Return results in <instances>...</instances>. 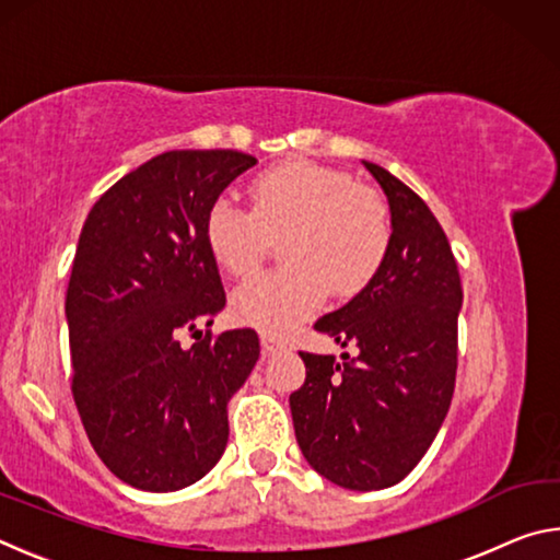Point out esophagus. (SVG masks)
<instances>
[{"label":"esophagus","instance_id":"34e87169","mask_svg":"<svg viewBox=\"0 0 560 560\" xmlns=\"http://www.w3.org/2000/svg\"><path fill=\"white\" fill-rule=\"evenodd\" d=\"M281 348V343L273 336H269V334H261V353L264 355H271L273 350H279Z\"/></svg>","mask_w":560,"mask_h":560}]
</instances>
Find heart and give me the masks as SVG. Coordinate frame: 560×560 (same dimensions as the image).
Wrapping results in <instances>:
<instances>
[{"label": "heart", "instance_id": "obj_1", "mask_svg": "<svg viewBox=\"0 0 560 560\" xmlns=\"http://www.w3.org/2000/svg\"><path fill=\"white\" fill-rule=\"evenodd\" d=\"M252 210L217 200L205 236L212 259L232 277H249L281 240L287 267L244 281L232 293L240 324L289 334L316 314L326 291L355 296L381 271L393 240L390 210L373 187L314 163H283L249 187Z\"/></svg>", "mask_w": 560, "mask_h": 560}]
</instances>
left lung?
I'll use <instances>...</instances> for the list:
<instances>
[{"label":"left lung","mask_w":560,"mask_h":560,"mask_svg":"<svg viewBox=\"0 0 560 560\" xmlns=\"http://www.w3.org/2000/svg\"><path fill=\"white\" fill-rule=\"evenodd\" d=\"M390 205L393 240L381 271L316 330L355 355L299 353L306 383L291 393L303 457L353 491L393 487L438 438L457 375L462 283L447 234L410 187L365 163Z\"/></svg>","instance_id":"1"}]
</instances>
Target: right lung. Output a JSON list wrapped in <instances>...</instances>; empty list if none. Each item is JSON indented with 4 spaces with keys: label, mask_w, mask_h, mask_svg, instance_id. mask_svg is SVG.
<instances>
[{
    "label": "right lung",
    "mask_w": 560,
    "mask_h": 560,
    "mask_svg": "<svg viewBox=\"0 0 560 560\" xmlns=\"http://www.w3.org/2000/svg\"><path fill=\"white\" fill-rule=\"evenodd\" d=\"M257 158L170 150L120 177L93 205L66 291L71 393L103 464L143 491H177L226 447V402L259 360L252 328L212 326L224 308L205 222Z\"/></svg>",
    "instance_id": "add662e5"
}]
</instances>
